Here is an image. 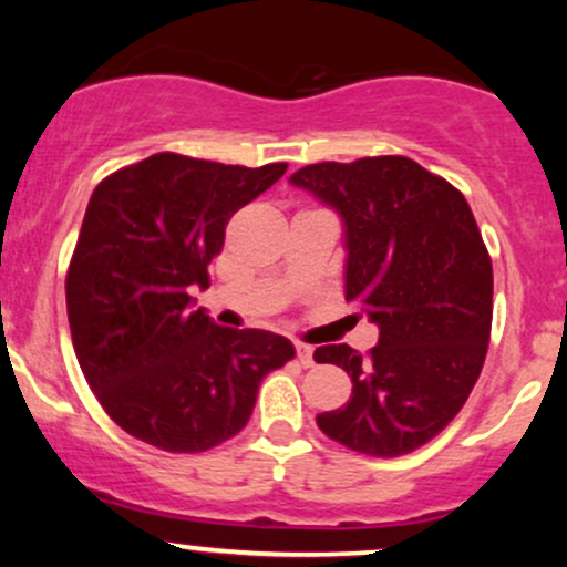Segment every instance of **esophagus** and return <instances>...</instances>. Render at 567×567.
Wrapping results in <instances>:
<instances>
[{"instance_id": "esophagus-1", "label": "esophagus", "mask_w": 567, "mask_h": 567, "mask_svg": "<svg viewBox=\"0 0 567 567\" xmlns=\"http://www.w3.org/2000/svg\"><path fill=\"white\" fill-rule=\"evenodd\" d=\"M296 354H298V362H301L303 368L315 365V347H309V343L298 341L296 343Z\"/></svg>"}]
</instances>
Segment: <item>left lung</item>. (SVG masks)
<instances>
[{"label": "left lung", "mask_w": 567, "mask_h": 567, "mask_svg": "<svg viewBox=\"0 0 567 567\" xmlns=\"http://www.w3.org/2000/svg\"><path fill=\"white\" fill-rule=\"evenodd\" d=\"M290 184L343 218L347 301L379 324L368 354L315 351L351 379L347 405L317 426L375 458L413 453L464 408L491 341L493 266L470 202L400 154L306 165Z\"/></svg>", "instance_id": "obj_1"}]
</instances>
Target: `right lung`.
Instances as JSON below:
<instances>
[{
	"label": "right lung",
	"instance_id": "add662e5",
	"mask_svg": "<svg viewBox=\"0 0 567 567\" xmlns=\"http://www.w3.org/2000/svg\"><path fill=\"white\" fill-rule=\"evenodd\" d=\"M288 165H220L159 152L103 178L66 275L76 360L109 419L167 453L243 432L264 375L296 357L269 330L218 328L194 309L239 207Z\"/></svg>",
	"mask_w": 567,
	"mask_h": 567
}]
</instances>
